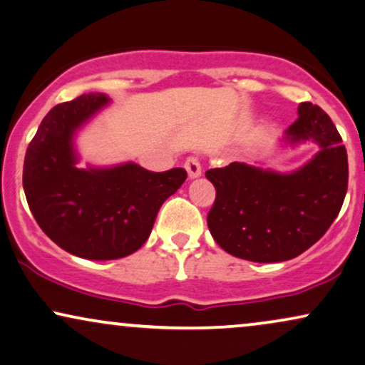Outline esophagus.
<instances>
[{
  "label": "esophagus",
  "mask_w": 365,
  "mask_h": 365,
  "mask_svg": "<svg viewBox=\"0 0 365 365\" xmlns=\"http://www.w3.org/2000/svg\"><path fill=\"white\" fill-rule=\"evenodd\" d=\"M185 170L188 173V178H198L202 175V165H200V160L197 158V156H188L185 160Z\"/></svg>",
  "instance_id": "34e87169"
}]
</instances>
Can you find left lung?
Here are the masks:
<instances>
[{
  "label": "left lung",
  "mask_w": 365,
  "mask_h": 365,
  "mask_svg": "<svg viewBox=\"0 0 365 365\" xmlns=\"http://www.w3.org/2000/svg\"><path fill=\"white\" fill-rule=\"evenodd\" d=\"M284 141H313L320 150L292 173L239 161L205 172L215 187L207 224L229 255L255 262L293 259L324 236L342 209L349 183L347 150L329 114L302 103Z\"/></svg>",
  "instance_id": "obj_1"
}]
</instances>
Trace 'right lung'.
<instances>
[{"label": "right lung", "instance_id": "right-lung-1", "mask_svg": "<svg viewBox=\"0 0 365 365\" xmlns=\"http://www.w3.org/2000/svg\"><path fill=\"white\" fill-rule=\"evenodd\" d=\"M106 104L96 92L50 109L23 165V190L40 229L63 251L94 261L138 251L161 204L187 178L183 168L156 173L136 163L77 168L73 136Z\"/></svg>", "mask_w": 365, "mask_h": 365}]
</instances>
